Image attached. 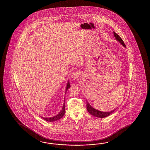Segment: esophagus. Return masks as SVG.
Returning a JSON list of instances; mask_svg holds the SVG:
<instances>
[{"label": "esophagus", "instance_id": "obj_1", "mask_svg": "<svg viewBox=\"0 0 150 150\" xmlns=\"http://www.w3.org/2000/svg\"><path fill=\"white\" fill-rule=\"evenodd\" d=\"M80 76V74L79 72L77 71H76L74 73H72L71 76L73 78V79L77 80L78 79V78H79Z\"/></svg>", "mask_w": 150, "mask_h": 150}]
</instances>
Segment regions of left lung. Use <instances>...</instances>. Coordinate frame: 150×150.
<instances>
[{
    "label": "left lung",
    "mask_w": 150,
    "mask_h": 150,
    "mask_svg": "<svg viewBox=\"0 0 150 150\" xmlns=\"http://www.w3.org/2000/svg\"><path fill=\"white\" fill-rule=\"evenodd\" d=\"M114 36H115L116 39L121 44L123 45L125 47H126V45L125 44V42H123V40L121 38V37L118 34H117L115 32H114ZM86 103H87V105H86L87 110L88 112H89V114H91V115H92L94 116H96V117H99V118H104L105 117H107V116H108L109 115L112 114V113L115 110H114L112 112H101V111L96 110V109L93 108L87 101H86Z\"/></svg>",
    "instance_id": "left-lung-1"
}]
</instances>
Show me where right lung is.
I'll use <instances>...</instances> for the list:
<instances>
[{"mask_svg":"<svg viewBox=\"0 0 150 150\" xmlns=\"http://www.w3.org/2000/svg\"><path fill=\"white\" fill-rule=\"evenodd\" d=\"M70 87V83L68 81L67 83V88H66V91H65V93L67 92V89H69V88ZM65 102H64V105L63 106V108L62 109L61 112H59L57 115L54 116V117H50V118H47V117H42L43 118V120H45V121L48 122H54L56 121H57L58 120H59L60 118H62L64 114H65Z\"/></svg>","mask_w":150,"mask_h":150,"instance_id":"add662e5","label":"right lung"}]
</instances>
